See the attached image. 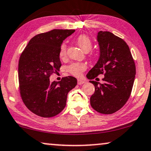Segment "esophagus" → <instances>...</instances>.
Here are the masks:
<instances>
[{"instance_id":"34e87169","label":"esophagus","mask_w":151,"mask_h":151,"mask_svg":"<svg viewBox=\"0 0 151 151\" xmlns=\"http://www.w3.org/2000/svg\"><path fill=\"white\" fill-rule=\"evenodd\" d=\"M85 83H86V81H83V80L78 79V81H77V83H78V85H82V84Z\"/></svg>"}]
</instances>
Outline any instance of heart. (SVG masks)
Returning a JSON list of instances; mask_svg holds the SVG:
<instances>
[{
	"mask_svg": "<svg viewBox=\"0 0 151 151\" xmlns=\"http://www.w3.org/2000/svg\"><path fill=\"white\" fill-rule=\"evenodd\" d=\"M76 42L80 46V47L84 50L85 52H89L92 49V40L89 36L85 34H82V35H78L76 37ZM66 52H67V44L65 42H63L61 44L60 47H59V56L61 59L65 58L66 56ZM86 65L84 63L81 62H76V63H73L70 65H69L67 67V70L69 73L71 75L76 76H80L81 75L82 73L86 70Z\"/></svg>",
	"mask_w": 151,
	"mask_h": 151,
	"instance_id": "heart-1",
	"label": "heart"
}]
</instances>
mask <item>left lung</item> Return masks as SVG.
I'll return each instance as SVG.
<instances>
[{
  "label": "left lung",
  "mask_w": 151,
  "mask_h": 151,
  "mask_svg": "<svg viewBox=\"0 0 151 151\" xmlns=\"http://www.w3.org/2000/svg\"><path fill=\"white\" fill-rule=\"evenodd\" d=\"M97 40L100 57L87 75L93 80L103 75L104 83L90 81L95 87L90 105L96 111L111 114L120 109L131 96L135 73V64L130 49L122 38L109 31H99Z\"/></svg>",
  "instance_id": "obj_1"
}]
</instances>
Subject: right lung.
I'll use <instances>...</instances> for the list:
<instances>
[{"label":"right lung","instance_id":"obj_1","mask_svg":"<svg viewBox=\"0 0 151 151\" xmlns=\"http://www.w3.org/2000/svg\"><path fill=\"white\" fill-rule=\"evenodd\" d=\"M74 29H54L34 36L20 55L18 62L19 91L25 106L43 118H51L63 111L68 93L77 84L71 76L50 82V76L61 66L59 50Z\"/></svg>","mask_w":151,"mask_h":151}]
</instances>
